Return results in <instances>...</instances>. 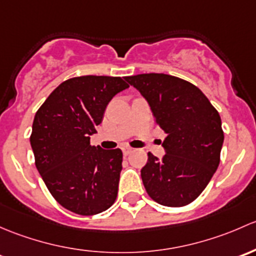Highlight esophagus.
Returning <instances> with one entry per match:
<instances>
[{"label":"esophagus","mask_w":256,"mask_h":256,"mask_svg":"<svg viewBox=\"0 0 256 256\" xmlns=\"http://www.w3.org/2000/svg\"><path fill=\"white\" fill-rule=\"evenodd\" d=\"M132 148H129V146H124V148H122V152H123V155H126V156H127V155H129L132 152Z\"/></svg>","instance_id":"34e87169"}]
</instances>
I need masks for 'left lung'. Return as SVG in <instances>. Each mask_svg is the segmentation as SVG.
I'll use <instances>...</instances> for the list:
<instances>
[{
  "label": "left lung",
  "mask_w": 256,
  "mask_h": 256,
  "mask_svg": "<svg viewBox=\"0 0 256 256\" xmlns=\"http://www.w3.org/2000/svg\"><path fill=\"white\" fill-rule=\"evenodd\" d=\"M126 81L146 100L155 123L168 134L159 159L148 154L140 175L158 204L182 207L206 188L220 165L224 134L220 113L198 88L166 74H140Z\"/></svg>",
  "instance_id": "1"
}]
</instances>
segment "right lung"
Segmentation results:
<instances>
[{
  "instance_id": "add662e5",
  "label": "right lung",
  "mask_w": 256,
  "mask_h": 256,
  "mask_svg": "<svg viewBox=\"0 0 256 256\" xmlns=\"http://www.w3.org/2000/svg\"><path fill=\"white\" fill-rule=\"evenodd\" d=\"M128 84L113 76H80L60 84L33 120L36 166L55 200L76 214L101 213L114 204L123 154L90 146L104 110Z\"/></svg>"
}]
</instances>
